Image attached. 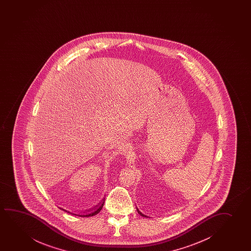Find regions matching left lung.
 <instances>
[{
    "mask_svg": "<svg viewBox=\"0 0 251 251\" xmlns=\"http://www.w3.org/2000/svg\"><path fill=\"white\" fill-rule=\"evenodd\" d=\"M136 210H137L138 213H140L141 214V216L146 217L147 218V215H145V214H143V213H141V211L140 210L138 209V207H136Z\"/></svg>",
    "mask_w": 251,
    "mask_h": 251,
    "instance_id": "8db88e82",
    "label": "left lung"
}]
</instances>
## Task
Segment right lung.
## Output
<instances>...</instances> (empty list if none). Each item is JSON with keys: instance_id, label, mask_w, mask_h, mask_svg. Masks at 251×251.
Segmentation results:
<instances>
[{"instance_id": "right-lung-1", "label": "right lung", "mask_w": 251, "mask_h": 251, "mask_svg": "<svg viewBox=\"0 0 251 251\" xmlns=\"http://www.w3.org/2000/svg\"><path fill=\"white\" fill-rule=\"evenodd\" d=\"M103 203H104V199L101 201V202L99 203V204H97L96 206H93L92 208H90V209L86 210V211H83L81 213H79L78 214H75V213H70L69 211H68V213H72V214H75V215H78V216L80 217H92L94 216V215H96L98 213H100L101 209L103 208ZM64 210V209H63ZM66 211V210H64ZM67 212V211H66Z\"/></svg>"}]
</instances>
